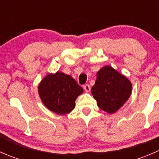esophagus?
<instances>
[{"label":"esophagus","mask_w":159,"mask_h":159,"mask_svg":"<svg viewBox=\"0 0 159 159\" xmlns=\"http://www.w3.org/2000/svg\"><path fill=\"white\" fill-rule=\"evenodd\" d=\"M84 90L86 92H89L90 90H91V87H90L89 84H85V85L84 86Z\"/></svg>","instance_id":"obj_1"}]
</instances>
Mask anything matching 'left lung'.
<instances>
[{"instance_id":"1","label":"left lung","mask_w":159,"mask_h":159,"mask_svg":"<svg viewBox=\"0 0 159 159\" xmlns=\"http://www.w3.org/2000/svg\"><path fill=\"white\" fill-rule=\"evenodd\" d=\"M131 83L124 75L110 66H105L97 73L95 84L91 88L98 106L112 114L117 111L129 99Z\"/></svg>"}]
</instances>
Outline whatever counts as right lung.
<instances>
[{
  "mask_svg": "<svg viewBox=\"0 0 159 159\" xmlns=\"http://www.w3.org/2000/svg\"><path fill=\"white\" fill-rule=\"evenodd\" d=\"M83 89L70 75L57 71L49 74L38 86V93L44 105L58 115L69 113L75 108V100Z\"/></svg>",
  "mask_w": 159,
  "mask_h": 159,
  "instance_id": "obj_1",
  "label": "right lung"
}]
</instances>
